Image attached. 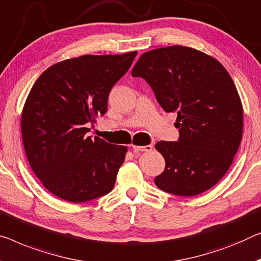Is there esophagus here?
<instances>
[{"label": "esophagus", "instance_id": "34e87169", "mask_svg": "<svg viewBox=\"0 0 261 261\" xmlns=\"http://www.w3.org/2000/svg\"><path fill=\"white\" fill-rule=\"evenodd\" d=\"M152 145H145V146H139V145H132V150L134 152H150L152 151Z\"/></svg>", "mask_w": 261, "mask_h": 261}]
</instances>
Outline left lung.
I'll use <instances>...</instances> for the list:
<instances>
[{
	"mask_svg": "<svg viewBox=\"0 0 261 261\" xmlns=\"http://www.w3.org/2000/svg\"><path fill=\"white\" fill-rule=\"evenodd\" d=\"M132 76L145 80L161 107L177 114L178 142L154 146L165 159L154 184L177 196L207 191L230 169L243 138V104L230 73L199 50L171 45L144 53Z\"/></svg>",
	"mask_w": 261,
	"mask_h": 261,
	"instance_id": "obj_1",
	"label": "left lung"
}]
</instances>
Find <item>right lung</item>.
<instances>
[{"label":"right lung","instance_id":"obj_1","mask_svg":"<svg viewBox=\"0 0 261 261\" xmlns=\"http://www.w3.org/2000/svg\"><path fill=\"white\" fill-rule=\"evenodd\" d=\"M137 51L83 55L51 65L31 88L21 116L25 154L44 188L71 203L114 189L126 146L88 137V124L108 110L109 93Z\"/></svg>","mask_w":261,"mask_h":261}]
</instances>
